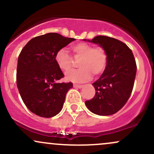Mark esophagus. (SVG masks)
I'll use <instances>...</instances> for the list:
<instances>
[{"mask_svg":"<svg viewBox=\"0 0 154 154\" xmlns=\"http://www.w3.org/2000/svg\"><path fill=\"white\" fill-rule=\"evenodd\" d=\"M73 86L74 88H82L83 87V85H76V84H74Z\"/></svg>","mask_w":154,"mask_h":154,"instance_id":"obj_1","label":"esophagus"}]
</instances>
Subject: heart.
Instances as JSON below:
<instances>
[{
    "label": "heart",
    "instance_id": "1",
    "mask_svg": "<svg viewBox=\"0 0 154 154\" xmlns=\"http://www.w3.org/2000/svg\"><path fill=\"white\" fill-rule=\"evenodd\" d=\"M71 50L76 58H80L77 66L79 69L68 72L65 75L67 81L84 82L91 79L92 74L99 75L107 64V55L101 47L79 43L72 45ZM55 61L60 69L66 72L72 67V59L64 48L59 49L55 55Z\"/></svg>",
    "mask_w": 154,
    "mask_h": 154
}]
</instances>
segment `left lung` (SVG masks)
I'll list each match as a JSON object with an SVG mask.
<instances>
[{
	"label": "left lung",
	"mask_w": 154,
	"mask_h": 154,
	"mask_svg": "<svg viewBox=\"0 0 154 154\" xmlns=\"http://www.w3.org/2000/svg\"><path fill=\"white\" fill-rule=\"evenodd\" d=\"M84 40L99 45L107 55L103 73L93 83L94 98L85 101L86 106L97 115L115 114L127 103L133 89L137 71L133 54L126 44L115 38L98 35Z\"/></svg>",
	"instance_id": "8db88e82"
}]
</instances>
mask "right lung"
Returning <instances> with one entry per match:
<instances>
[{
  "label": "right lung",
  "mask_w": 154,
  "mask_h": 154,
  "mask_svg": "<svg viewBox=\"0 0 154 154\" xmlns=\"http://www.w3.org/2000/svg\"><path fill=\"white\" fill-rule=\"evenodd\" d=\"M75 40L50 32L31 39L18 58L17 85L29 111L41 117L56 116L62 109L72 82L57 83L63 74L55 61L59 49Z\"/></svg>",
  "instance_id": "add662e5"
}]
</instances>
